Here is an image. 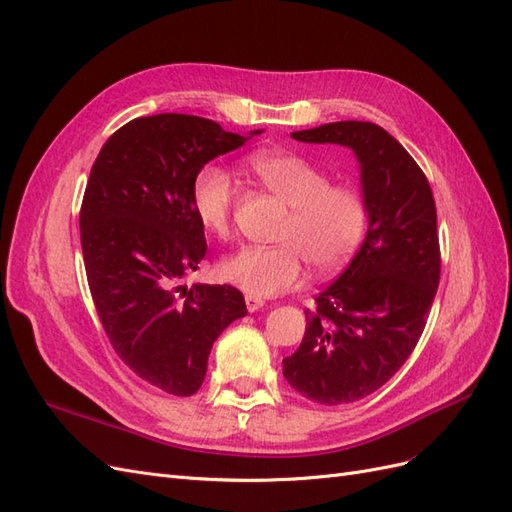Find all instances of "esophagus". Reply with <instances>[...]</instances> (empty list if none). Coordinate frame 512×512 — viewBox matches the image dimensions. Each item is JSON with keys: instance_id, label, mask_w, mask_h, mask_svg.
Wrapping results in <instances>:
<instances>
[{"instance_id": "34e87169", "label": "esophagus", "mask_w": 512, "mask_h": 512, "mask_svg": "<svg viewBox=\"0 0 512 512\" xmlns=\"http://www.w3.org/2000/svg\"><path fill=\"white\" fill-rule=\"evenodd\" d=\"M245 305H247V312H258V309L265 307V301L256 299V297H250V294H247V297H245Z\"/></svg>"}]
</instances>
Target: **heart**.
Listing matches in <instances>:
<instances>
[{"label":"heart","mask_w":512,"mask_h":512,"mask_svg":"<svg viewBox=\"0 0 512 512\" xmlns=\"http://www.w3.org/2000/svg\"><path fill=\"white\" fill-rule=\"evenodd\" d=\"M254 175L290 207L280 245H245L220 262V275L245 294L269 299L303 282L307 265L318 275L346 267L365 239L369 207L352 183H331L327 170L292 151H260ZM235 207V181L209 164L192 183V209L205 230L226 237Z\"/></svg>","instance_id":"b5f03b06"}]
</instances>
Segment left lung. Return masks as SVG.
<instances>
[{"instance_id":"8db88e82","label":"left lung","mask_w":512,"mask_h":512,"mask_svg":"<svg viewBox=\"0 0 512 512\" xmlns=\"http://www.w3.org/2000/svg\"><path fill=\"white\" fill-rule=\"evenodd\" d=\"M354 151L369 207L348 269L305 309L303 342L284 359L294 391L324 406L359 401L408 361L440 284L436 200L410 153L369 121H335L290 134Z\"/></svg>"}]
</instances>
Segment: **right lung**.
Segmentation results:
<instances>
[{"label":"right lung","instance_id":"add662e5","mask_svg":"<svg viewBox=\"0 0 512 512\" xmlns=\"http://www.w3.org/2000/svg\"><path fill=\"white\" fill-rule=\"evenodd\" d=\"M256 134H232L196 115L138 117L91 166L81 207L91 297L119 359L168 395L200 389L213 342L247 314L237 288L179 280L207 254L192 209L194 177Z\"/></svg>","mask_w":512,"mask_h":512}]
</instances>
